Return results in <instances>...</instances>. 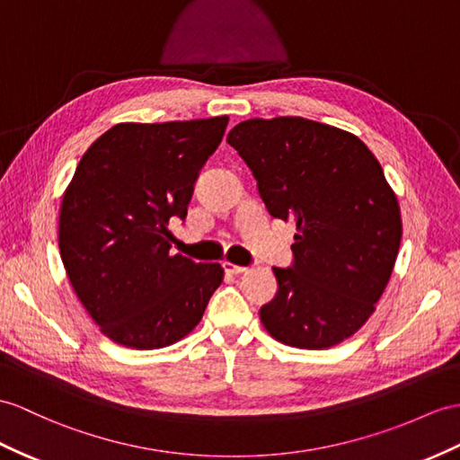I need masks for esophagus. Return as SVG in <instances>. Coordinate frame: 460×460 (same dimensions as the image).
I'll use <instances>...</instances> for the list:
<instances>
[{
    "mask_svg": "<svg viewBox=\"0 0 460 460\" xmlns=\"http://www.w3.org/2000/svg\"><path fill=\"white\" fill-rule=\"evenodd\" d=\"M222 267H224V271L232 273V275H238V273H243V271H245V267L236 265V263H230V261H224Z\"/></svg>",
    "mask_w": 460,
    "mask_h": 460,
    "instance_id": "34e87169",
    "label": "esophagus"
}]
</instances>
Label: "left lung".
I'll return each instance as SVG.
<instances>
[{"instance_id":"8db88e82","label":"left lung","mask_w":460,"mask_h":460,"mask_svg":"<svg viewBox=\"0 0 460 460\" xmlns=\"http://www.w3.org/2000/svg\"><path fill=\"white\" fill-rule=\"evenodd\" d=\"M269 215L296 224L295 261L273 267L265 330L326 349L359 330L383 296L402 238L398 199L355 134L302 117L250 119L228 132Z\"/></svg>"}]
</instances>
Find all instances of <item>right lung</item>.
I'll list each match as a JSON object with an SVG mask.
<instances>
[{"label":"right lung","instance_id":"right-lung-1","mask_svg":"<svg viewBox=\"0 0 460 460\" xmlns=\"http://www.w3.org/2000/svg\"><path fill=\"white\" fill-rule=\"evenodd\" d=\"M228 117L120 122L89 146L60 207L62 263L87 314L109 340L160 349L200 322L220 263L172 253V218L187 217L200 167Z\"/></svg>","mask_w":460,"mask_h":460}]
</instances>
